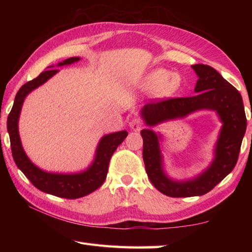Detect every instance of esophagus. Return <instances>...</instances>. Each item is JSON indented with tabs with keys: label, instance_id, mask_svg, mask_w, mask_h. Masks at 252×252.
Returning <instances> with one entry per match:
<instances>
[{
	"label": "esophagus",
	"instance_id": "esophagus-1",
	"mask_svg": "<svg viewBox=\"0 0 252 252\" xmlns=\"http://www.w3.org/2000/svg\"><path fill=\"white\" fill-rule=\"evenodd\" d=\"M129 125H130L131 130L135 131V132H140L143 127V123H142L141 119H138V118H134V119H132Z\"/></svg>",
	"mask_w": 252,
	"mask_h": 252
}]
</instances>
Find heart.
I'll use <instances>...</instances> for the list:
<instances>
[{
  "instance_id": "b5f03b06",
  "label": "heart",
  "mask_w": 252,
  "mask_h": 252,
  "mask_svg": "<svg viewBox=\"0 0 252 252\" xmlns=\"http://www.w3.org/2000/svg\"><path fill=\"white\" fill-rule=\"evenodd\" d=\"M181 77L163 68H157L148 72L138 83V89L144 93H155L161 96H171L181 88Z\"/></svg>"
}]
</instances>
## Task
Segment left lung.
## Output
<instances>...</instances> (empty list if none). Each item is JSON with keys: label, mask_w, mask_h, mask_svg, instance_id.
<instances>
[{"label": "left lung", "mask_w": 252, "mask_h": 252, "mask_svg": "<svg viewBox=\"0 0 252 252\" xmlns=\"http://www.w3.org/2000/svg\"><path fill=\"white\" fill-rule=\"evenodd\" d=\"M191 68L198 77L195 96L153 101L141 110V117L148 126L185 118L203 109L216 111L222 122L212 162L199 175L183 181L173 180L164 172L160 148L162 135L152 129L141 131L143 159L148 178L160 192L169 197L201 196L220 183L236 165L247 127L243 98L238 91L215 68L202 63H196Z\"/></svg>", "instance_id": "obj_1"}]
</instances>
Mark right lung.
<instances>
[{
  "label": "right lung",
  "mask_w": 252,
  "mask_h": 252,
  "mask_svg": "<svg viewBox=\"0 0 252 252\" xmlns=\"http://www.w3.org/2000/svg\"><path fill=\"white\" fill-rule=\"evenodd\" d=\"M79 61L80 57H70L62 63H58L57 67L71 65V63ZM53 67L54 66H50L49 68ZM58 71H60L58 69H49V70L41 72L39 77L27 82L19 89L15 96L13 108L7 118V131L16 165L37 189L44 191L46 194L67 198V199H77V198L91 194L104 183L107 172H108V165L112 154L115 153L117 147L125 141V138L127 136V132L119 131L106 134L101 137L97 147H96L93 162L90 164L88 169L81 171V172H47V171L42 170L36 167L34 163H32L24 151L19 136L18 120L21 107H23L27 95L45 83Z\"/></svg>",
  "instance_id": "add662e5"
}]
</instances>
